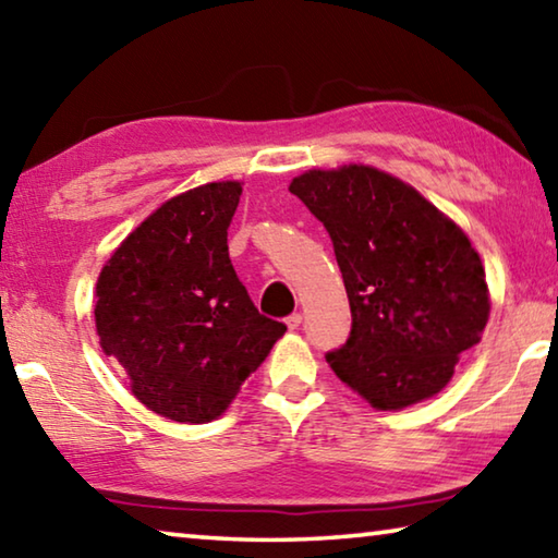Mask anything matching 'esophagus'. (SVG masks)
Masks as SVG:
<instances>
[{
    "mask_svg": "<svg viewBox=\"0 0 558 558\" xmlns=\"http://www.w3.org/2000/svg\"><path fill=\"white\" fill-rule=\"evenodd\" d=\"M286 325H288V329H298V327L302 325V315H300V313H292V315L286 319Z\"/></svg>",
    "mask_w": 558,
    "mask_h": 558,
    "instance_id": "1",
    "label": "esophagus"
}]
</instances>
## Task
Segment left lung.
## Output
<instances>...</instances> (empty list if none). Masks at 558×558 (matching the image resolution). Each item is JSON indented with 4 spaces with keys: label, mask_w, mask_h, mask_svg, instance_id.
<instances>
[{
    "label": "left lung",
    "mask_w": 558,
    "mask_h": 558,
    "mask_svg": "<svg viewBox=\"0 0 558 558\" xmlns=\"http://www.w3.org/2000/svg\"><path fill=\"white\" fill-rule=\"evenodd\" d=\"M290 192L329 231L352 332L332 372L379 411L446 389L489 319L485 266L468 233L418 189L369 165L307 169Z\"/></svg>",
    "instance_id": "8db88e82"
}]
</instances>
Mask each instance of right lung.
<instances>
[{
    "label": "right lung",
    "mask_w": 558,
    "mask_h": 558,
    "mask_svg": "<svg viewBox=\"0 0 558 558\" xmlns=\"http://www.w3.org/2000/svg\"><path fill=\"white\" fill-rule=\"evenodd\" d=\"M243 184L167 199L122 241L96 282V332L135 399L177 423L226 413L286 325L263 317L235 278L229 223Z\"/></svg>",
    "instance_id": "obj_1"
}]
</instances>
